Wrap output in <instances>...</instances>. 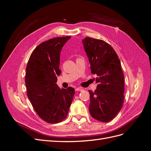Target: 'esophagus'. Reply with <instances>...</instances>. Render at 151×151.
<instances>
[{"label":"esophagus","instance_id":"34e87169","mask_svg":"<svg viewBox=\"0 0 151 151\" xmlns=\"http://www.w3.org/2000/svg\"><path fill=\"white\" fill-rule=\"evenodd\" d=\"M83 88H76V91H83Z\"/></svg>","mask_w":151,"mask_h":151}]
</instances>
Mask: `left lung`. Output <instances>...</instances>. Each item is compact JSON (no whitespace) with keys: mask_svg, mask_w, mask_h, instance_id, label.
Masks as SVG:
<instances>
[{"mask_svg":"<svg viewBox=\"0 0 151 151\" xmlns=\"http://www.w3.org/2000/svg\"><path fill=\"white\" fill-rule=\"evenodd\" d=\"M83 43L91 73L97 76L96 89L89 91L90 114L96 120L108 122L120 111L124 101V75L120 59L103 40L86 37Z\"/></svg>","mask_w":151,"mask_h":151,"instance_id":"1","label":"left lung"}]
</instances>
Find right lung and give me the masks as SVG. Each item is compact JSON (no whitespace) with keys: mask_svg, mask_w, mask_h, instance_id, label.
Listing matches in <instances>:
<instances>
[{"mask_svg":"<svg viewBox=\"0 0 151 151\" xmlns=\"http://www.w3.org/2000/svg\"><path fill=\"white\" fill-rule=\"evenodd\" d=\"M71 36L50 39L32 52L26 69L27 95L38 115L50 123L61 122L67 117L75 90L60 89L57 84L61 50Z\"/></svg>","mask_w":151,"mask_h":151,"instance_id":"obj_1","label":"right lung"}]
</instances>
